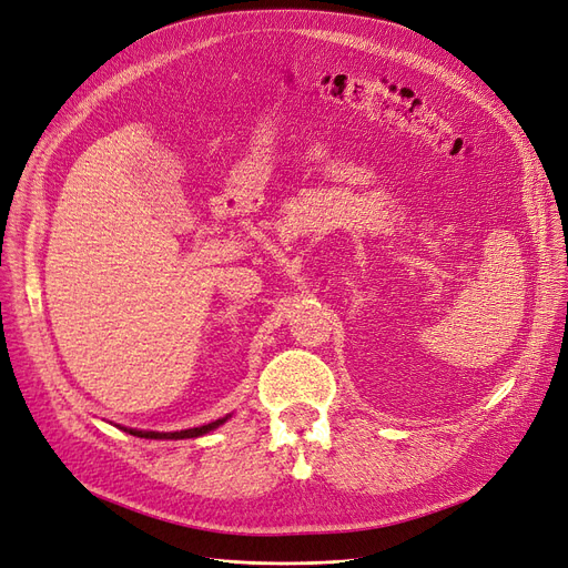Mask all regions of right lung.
<instances>
[{"instance_id": "1", "label": "right lung", "mask_w": 568, "mask_h": 568, "mask_svg": "<svg viewBox=\"0 0 568 568\" xmlns=\"http://www.w3.org/2000/svg\"><path fill=\"white\" fill-rule=\"evenodd\" d=\"M229 418V414L224 418H217V422L213 424H205V426H199V428H186V430H175V433H156V430H135V428H123L129 430L131 435L135 437H144V439H184V437H199V435H205L210 430L220 428L224 422Z\"/></svg>"}]
</instances>
